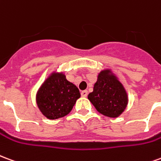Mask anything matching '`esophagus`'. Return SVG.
<instances>
[{
	"label": "esophagus",
	"instance_id": "1",
	"mask_svg": "<svg viewBox=\"0 0 161 161\" xmlns=\"http://www.w3.org/2000/svg\"><path fill=\"white\" fill-rule=\"evenodd\" d=\"M81 95H82V97H86L88 96V91H83L81 92Z\"/></svg>",
	"mask_w": 161,
	"mask_h": 161
}]
</instances>
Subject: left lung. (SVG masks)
<instances>
[{
  "label": "left lung",
  "mask_w": 161,
  "mask_h": 161,
  "mask_svg": "<svg viewBox=\"0 0 161 161\" xmlns=\"http://www.w3.org/2000/svg\"><path fill=\"white\" fill-rule=\"evenodd\" d=\"M88 99L99 113L112 118L118 117L128 104V95L123 85L109 70L99 73Z\"/></svg>",
  "instance_id": "8db88e82"
}]
</instances>
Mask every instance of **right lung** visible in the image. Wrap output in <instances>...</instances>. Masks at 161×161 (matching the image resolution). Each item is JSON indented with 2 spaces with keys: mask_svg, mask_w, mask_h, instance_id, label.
I'll return each mask as SVG.
<instances>
[{
  "mask_svg": "<svg viewBox=\"0 0 161 161\" xmlns=\"http://www.w3.org/2000/svg\"><path fill=\"white\" fill-rule=\"evenodd\" d=\"M81 95L77 87L63 73L53 72L37 92L38 107L46 118H61L68 115Z\"/></svg>",
  "mask_w": 161,
  "mask_h": 161,
  "instance_id": "1",
  "label": "right lung"
}]
</instances>
